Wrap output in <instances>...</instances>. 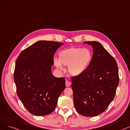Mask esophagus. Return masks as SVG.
<instances>
[{
  "label": "esophagus",
  "instance_id": "obj_1",
  "mask_svg": "<svg viewBox=\"0 0 130 130\" xmlns=\"http://www.w3.org/2000/svg\"><path fill=\"white\" fill-rule=\"evenodd\" d=\"M71 83L69 81H68V80H66V82H65V85H66V87H69V86H70V85H71Z\"/></svg>",
  "mask_w": 130,
  "mask_h": 130
}]
</instances>
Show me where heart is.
Wrapping results in <instances>:
<instances>
[{
  "label": "heart",
  "instance_id": "b5f03b06",
  "mask_svg": "<svg viewBox=\"0 0 130 130\" xmlns=\"http://www.w3.org/2000/svg\"><path fill=\"white\" fill-rule=\"evenodd\" d=\"M58 56L59 60L54 59L56 67L62 70V64L69 66L70 73L73 75H78L86 69L91 60L92 54L87 48L71 47L61 51Z\"/></svg>",
  "mask_w": 130,
  "mask_h": 130
}]
</instances>
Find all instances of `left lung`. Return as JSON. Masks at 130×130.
Instances as JSON below:
<instances>
[{
	"label": "left lung",
	"instance_id": "1",
	"mask_svg": "<svg viewBox=\"0 0 130 130\" xmlns=\"http://www.w3.org/2000/svg\"><path fill=\"white\" fill-rule=\"evenodd\" d=\"M93 50L92 59L82 74L72 77L75 107L81 115L95 117L104 112L113 100L119 83L114 58L95 41L85 42Z\"/></svg>",
	"mask_w": 130,
	"mask_h": 130
}]
</instances>
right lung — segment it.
<instances>
[{
    "mask_svg": "<svg viewBox=\"0 0 130 130\" xmlns=\"http://www.w3.org/2000/svg\"><path fill=\"white\" fill-rule=\"evenodd\" d=\"M63 45L38 41L23 51L17 58L13 74L17 94L33 115L44 116L53 112L65 88V78L55 77L51 70L54 55Z\"/></svg>",
    "mask_w": 130,
    "mask_h": 130,
    "instance_id": "add662e5",
    "label": "right lung"
}]
</instances>
